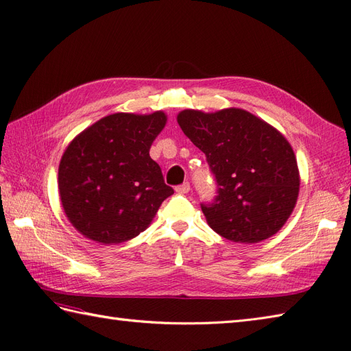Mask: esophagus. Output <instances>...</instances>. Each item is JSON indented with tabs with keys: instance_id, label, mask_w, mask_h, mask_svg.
Here are the masks:
<instances>
[{
	"instance_id": "esophagus-1",
	"label": "esophagus",
	"mask_w": 351,
	"mask_h": 351,
	"mask_svg": "<svg viewBox=\"0 0 351 351\" xmlns=\"http://www.w3.org/2000/svg\"><path fill=\"white\" fill-rule=\"evenodd\" d=\"M176 192H177V193H180V195H186V193H189V192H190V184H189V183H183V184L177 186V187H176Z\"/></svg>"
}]
</instances>
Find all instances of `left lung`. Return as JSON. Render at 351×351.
I'll use <instances>...</instances> for the list:
<instances>
[{
    "mask_svg": "<svg viewBox=\"0 0 351 351\" xmlns=\"http://www.w3.org/2000/svg\"><path fill=\"white\" fill-rule=\"evenodd\" d=\"M177 123L206 155L218 196L202 210L209 227L234 243H259L290 218L300 189L291 145L259 117L241 108L184 110Z\"/></svg>",
    "mask_w": 351,
    "mask_h": 351,
    "instance_id": "8db88e82",
    "label": "left lung"
}]
</instances>
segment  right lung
<instances>
[{"label":"right lung","instance_id":"obj_1","mask_svg":"<svg viewBox=\"0 0 351 351\" xmlns=\"http://www.w3.org/2000/svg\"><path fill=\"white\" fill-rule=\"evenodd\" d=\"M167 114L115 112L79 133L58 167L64 214L80 234L101 244L139 236L174 193L149 149Z\"/></svg>","mask_w":351,"mask_h":351}]
</instances>
